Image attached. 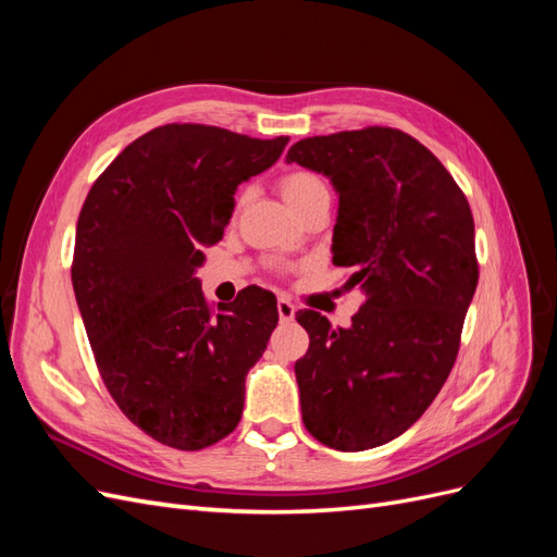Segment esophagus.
I'll return each mask as SVG.
<instances>
[{"instance_id":"obj_1","label":"esophagus","mask_w":557,"mask_h":557,"mask_svg":"<svg viewBox=\"0 0 557 557\" xmlns=\"http://www.w3.org/2000/svg\"><path fill=\"white\" fill-rule=\"evenodd\" d=\"M276 309H278L281 323H290V320L295 318V305H293V301H288V299H278Z\"/></svg>"}]
</instances>
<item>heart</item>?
Returning <instances> with one entry per match:
<instances>
[{"instance_id":"heart-1","label":"heart","mask_w":557,"mask_h":557,"mask_svg":"<svg viewBox=\"0 0 557 557\" xmlns=\"http://www.w3.org/2000/svg\"><path fill=\"white\" fill-rule=\"evenodd\" d=\"M278 188H281L283 199L288 201V207L295 213H301V211H305L307 207H311L313 201H318V199L330 197L327 183L323 181V176H318L311 170H293L288 174H283L278 178ZM246 199H248V193L244 190L237 197V201H234V209L239 211L246 205Z\"/></svg>"}]
</instances>
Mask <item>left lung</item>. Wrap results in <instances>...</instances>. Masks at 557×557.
Here are the masks:
<instances>
[{
	"instance_id": "8db88e82",
	"label": "left lung",
	"mask_w": 557,
	"mask_h": 557,
	"mask_svg": "<svg viewBox=\"0 0 557 557\" xmlns=\"http://www.w3.org/2000/svg\"><path fill=\"white\" fill-rule=\"evenodd\" d=\"M285 160L332 178V262L364 293L346 330L297 313L309 332L295 362L301 420L330 448H376L428 411L458 358L479 283L474 218L432 150L395 127L301 139Z\"/></svg>"
}]
</instances>
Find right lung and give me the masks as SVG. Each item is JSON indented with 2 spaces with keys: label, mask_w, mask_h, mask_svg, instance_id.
Segmentation results:
<instances>
[{
  "label": "right lung",
  "mask_w": 557,
  "mask_h": 557,
  "mask_svg": "<svg viewBox=\"0 0 557 557\" xmlns=\"http://www.w3.org/2000/svg\"><path fill=\"white\" fill-rule=\"evenodd\" d=\"M285 144L162 125L132 141L83 201L72 283L99 376L164 446L201 450L242 420L246 374L278 323L276 297L252 285L213 309L195 267L223 239L237 185Z\"/></svg>",
  "instance_id": "1"
}]
</instances>
